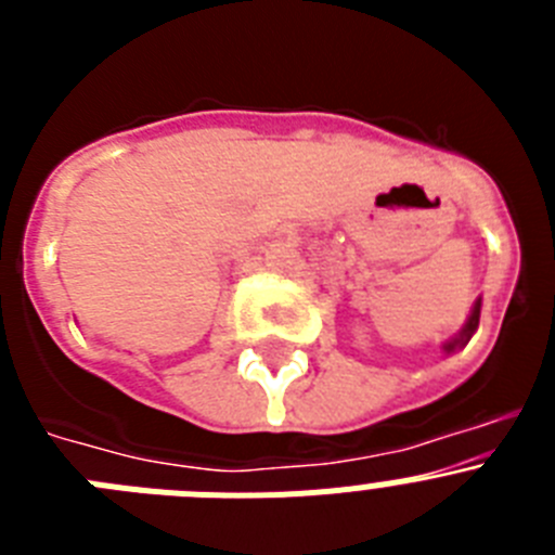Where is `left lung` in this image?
Instances as JSON below:
<instances>
[{"label":"left lung","instance_id":"8db88e82","mask_svg":"<svg viewBox=\"0 0 555 555\" xmlns=\"http://www.w3.org/2000/svg\"><path fill=\"white\" fill-rule=\"evenodd\" d=\"M478 320H480V300L475 302L473 306V313H469V320H467V325L461 327V333L455 338H450L448 345H444V352H453V350H459V347H464L469 341V338H473V333L478 331Z\"/></svg>","mask_w":555,"mask_h":555}]
</instances>
